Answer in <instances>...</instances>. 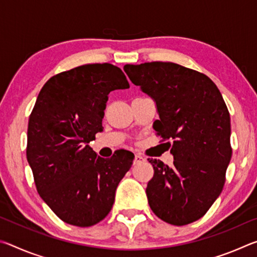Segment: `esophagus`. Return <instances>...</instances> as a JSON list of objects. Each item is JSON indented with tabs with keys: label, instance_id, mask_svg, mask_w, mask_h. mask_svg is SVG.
<instances>
[{
	"label": "esophagus",
	"instance_id": "1",
	"mask_svg": "<svg viewBox=\"0 0 257 257\" xmlns=\"http://www.w3.org/2000/svg\"><path fill=\"white\" fill-rule=\"evenodd\" d=\"M143 161H144V158H143V156H142L141 154H136V155H135L134 164H138V163L143 162Z\"/></svg>",
	"mask_w": 257,
	"mask_h": 257
}]
</instances>
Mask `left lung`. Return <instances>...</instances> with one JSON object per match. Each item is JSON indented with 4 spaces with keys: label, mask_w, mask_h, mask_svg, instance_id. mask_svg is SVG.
<instances>
[{
    "label": "left lung",
    "mask_w": 257,
    "mask_h": 257,
    "mask_svg": "<svg viewBox=\"0 0 257 257\" xmlns=\"http://www.w3.org/2000/svg\"><path fill=\"white\" fill-rule=\"evenodd\" d=\"M123 70L155 102V132L172 139L167 143L172 167L149 159L154 168L146 188L152 211L173 225L194 222L220 196L231 160L230 114L222 95L204 73L177 63L125 64Z\"/></svg>",
    "instance_id": "1"
}]
</instances>
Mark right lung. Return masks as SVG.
Instances as JSON below:
<instances>
[{
	"mask_svg": "<svg viewBox=\"0 0 257 257\" xmlns=\"http://www.w3.org/2000/svg\"><path fill=\"white\" fill-rule=\"evenodd\" d=\"M127 88L120 68L94 63L53 76L38 94L29 116L27 160L38 194L64 222L90 227L102 221L132 168V152L104 159L88 145L103 130L108 93Z\"/></svg>",
	"mask_w": 257,
	"mask_h": 257,
	"instance_id": "1",
	"label": "right lung"
}]
</instances>
